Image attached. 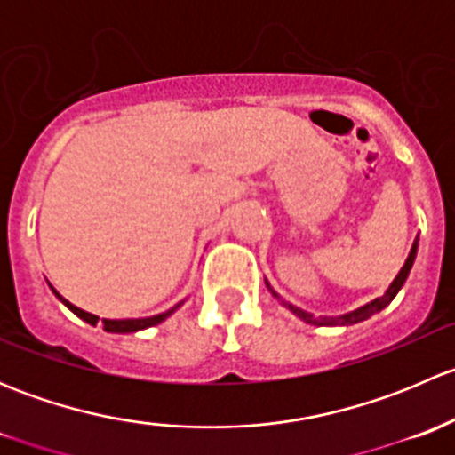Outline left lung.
<instances>
[{
  "mask_svg": "<svg viewBox=\"0 0 455 455\" xmlns=\"http://www.w3.org/2000/svg\"><path fill=\"white\" fill-rule=\"evenodd\" d=\"M416 251H419V237H416V240H414V244H411V251H410V255H407V259H405V264H403V268L398 270V275H396V277H394V282L389 283V288H387V291L383 292V295H380V297H376V299H371L370 304L361 306V308L352 310V313L339 315V316H315V315L306 313V310L297 308V306H292L291 301L282 299V297H279L277 292L273 291V286H270L268 282H266V288H268V291H270V295H273L275 299H277L279 304L283 306V308H288V310H291L292 315H297V316H299L301 321H306V323H313V325H355V323H361V321L370 319L371 315L380 313V310H383V308H387V306L392 304V301H394V297H396V295H398V291H401V288H403V283L407 282V275H410L411 266H414V259H416Z\"/></svg>",
  "mask_w": 455,
  "mask_h": 455,
  "instance_id": "obj_1",
  "label": "left lung"
}]
</instances>
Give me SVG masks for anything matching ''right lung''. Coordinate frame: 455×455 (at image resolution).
Here are the masks:
<instances>
[{"mask_svg":"<svg viewBox=\"0 0 455 455\" xmlns=\"http://www.w3.org/2000/svg\"><path fill=\"white\" fill-rule=\"evenodd\" d=\"M48 286H50V283H48ZM50 291H52L54 295H57V299L61 301V304L66 306V308H70L72 313H75L76 316H79V319L87 321V323H90V325H96V323H99V316L92 315V313H85V310H81V308H76V306H75V304H70V301H68L66 297L59 295V292L54 291V286H50ZM182 304H185V299H182L180 304L173 306V308L164 310V313L154 315V316H140V319H103V321H100V323H103V330H108V332H114V334L139 332V330H145V328H151V325L163 323V321L167 319V316H172L173 313H176V310L180 308Z\"/></svg>","mask_w":455,"mask_h":455,"instance_id":"1","label":"right lung"}]
</instances>
